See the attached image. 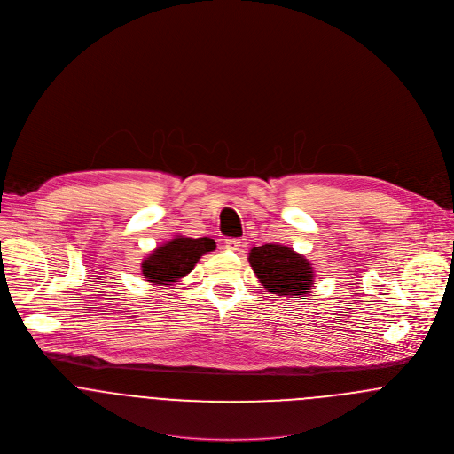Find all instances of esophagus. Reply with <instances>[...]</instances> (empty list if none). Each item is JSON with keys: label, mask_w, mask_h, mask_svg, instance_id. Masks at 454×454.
<instances>
[{"label": "esophagus", "mask_w": 454, "mask_h": 454, "mask_svg": "<svg viewBox=\"0 0 454 454\" xmlns=\"http://www.w3.org/2000/svg\"><path fill=\"white\" fill-rule=\"evenodd\" d=\"M241 247H243V241L238 239V238H229V239H225V248H227V250L238 252V250H241Z\"/></svg>", "instance_id": "1"}]
</instances>
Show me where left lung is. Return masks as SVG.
Segmentation results:
<instances>
[{
	"label": "left lung",
	"instance_id": "obj_1",
	"mask_svg": "<svg viewBox=\"0 0 454 454\" xmlns=\"http://www.w3.org/2000/svg\"><path fill=\"white\" fill-rule=\"evenodd\" d=\"M248 262L264 289L273 294L300 298L314 287L312 264L289 247L275 243L254 247Z\"/></svg>",
	"mask_w": 454,
	"mask_h": 454
}]
</instances>
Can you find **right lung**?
Here are the masks:
<instances>
[{
	"instance_id": "1",
	"label": "right lung",
	"mask_w": 454,
	"mask_h": 454,
	"mask_svg": "<svg viewBox=\"0 0 454 454\" xmlns=\"http://www.w3.org/2000/svg\"><path fill=\"white\" fill-rule=\"evenodd\" d=\"M215 248L216 243L211 238L176 236L144 259V278L154 286H172L186 277L204 254Z\"/></svg>"
}]
</instances>
